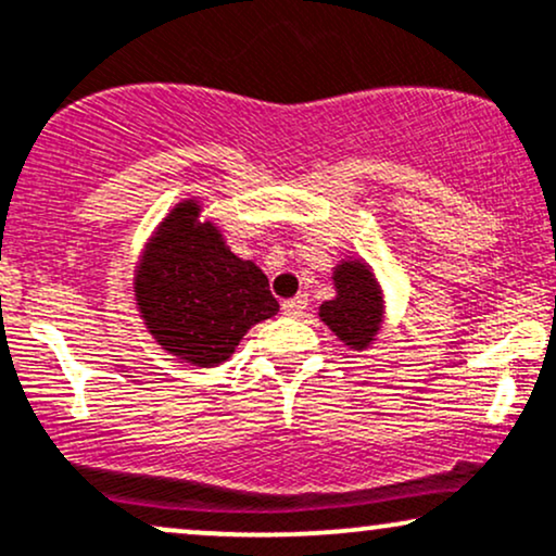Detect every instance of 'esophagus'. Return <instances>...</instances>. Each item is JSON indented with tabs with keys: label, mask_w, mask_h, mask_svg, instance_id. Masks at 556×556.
<instances>
[{
	"label": "esophagus",
	"mask_w": 556,
	"mask_h": 556,
	"mask_svg": "<svg viewBox=\"0 0 556 556\" xmlns=\"http://www.w3.org/2000/svg\"><path fill=\"white\" fill-rule=\"evenodd\" d=\"M305 305H307V295H295V298L285 300L282 313L285 316H300V313L305 311Z\"/></svg>",
	"instance_id": "1"
}]
</instances>
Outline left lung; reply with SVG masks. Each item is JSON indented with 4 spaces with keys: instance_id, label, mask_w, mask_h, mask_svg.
<instances>
[{
    "instance_id": "left-lung-1",
    "label": "left lung",
    "mask_w": 556,
    "mask_h": 556,
    "mask_svg": "<svg viewBox=\"0 0 556 556\" xmlns=\"http://www.w3.org/2000/svg\"><path fill=\"white\" fill-rule=\"evenodd\" d=\"M337 298L318 307V316L339 342L363 352L376 342L383 326V290L363 258H344L333 266Z\"/></svg>"
}]
</instances>
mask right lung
Listing matches in <instances>:
<instances>
[{
    "label": "right lung",
    "instance_id": "1",
    "mask_svg": "<svg viewBox=\"0 0 556 556\" xmlns=\"http://www.w3.org/2000/svg\"><path fill=\"white\" fill-rule=\"evenodd\" d=\"M186 199L147 240L134 298L152 339L197 367L223 365L251 326L277 316L269 279L227 249L223 232Z\"/></svg>",
    "mask_w": 556,
    "mask_h": 556
}]
</instances>
